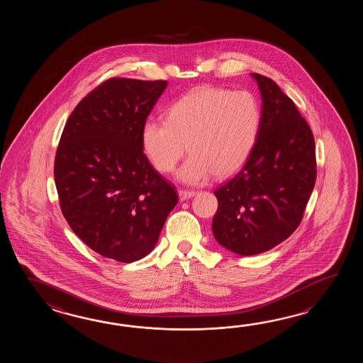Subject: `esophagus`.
Returning <instances> with one entry per match:
<instances>
[{"label": "esophagus", "mask_w": 363, "mask_h": 363, "mask_svg": "<svg viewBox=\"0 0 363 363\" xmlns=\"http://www.w3.org/2000/svg\"><path fill=\"white\" fill-rule=\"evenodd\" d=\"M196 193L194 191H186V189H180L179 191V199H180V201H185V200H189L191 197H193V196H196Z\"/></svg>", "instance_id": "1"}]
</instances>
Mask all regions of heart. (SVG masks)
Segmentation results:
<instances>
[{"label": "heart", "instance_id": "1", "mask_svg": "<svg viewBox=\"0 0 363 363\" xmlns=\"http://www.w3.org/2000/svg\"><path fill=\"white\" fill-rule=\"evenodd\" d=\"M253 94L210 85L197 86L171 105L166 119H147L141 130L144 152L155 169L169 174L186 153L178 178L202 184L213 174L227 178L247 162L261 127Z\"/></svg>", "mask_w": 363, "mask_h": 363}]
</instances>
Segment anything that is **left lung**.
Returning <instances> with one entry per match:
<instances>
[{
  "instance_id": "left-lung-1",
  "label": "left lung",
  "mask_w": 363,
  "mask_h": 363,
  "mask_svg": "<svg viewBox=\"0 0 363 363\" xmlns=\"http://www.w3.org/2000/svg\"><path fill=\"white\" fill-rule=\"evenodd\" d=\"M262 97L255 147L235 178L214 191L213 233L240 255L267 252L300 225L316 179L311 128L270 77L252 74Z\"/></svg>"
}]
</instances>
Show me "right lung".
I'll return each instance as SVG.
<instances>
[{
  "instance_id": "obj_1",
  "label": "right lung",
  "mask_w": 363,
  "mask_h": 363,
  "mask_svg": "<svg viewBox=\"0 0 363 363\" xmlns=\"http://www.w3.org/2000/svg\"><path fill=\"white\" fill-rule=\"evenodd\" d=\"M166 86V80L108 79L77 104L57 147L62 214L79 239L118 262L149 255L178 203L175 186L153 169L141 143Z\"/></svg>"
}]
</instances>
